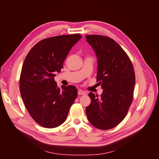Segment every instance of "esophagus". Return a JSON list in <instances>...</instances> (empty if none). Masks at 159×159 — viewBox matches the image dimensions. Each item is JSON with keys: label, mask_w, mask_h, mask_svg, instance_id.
<instances>
[{"label": "esophagus", "mask_w": 159, "mask_h": 159, "mask_svg": "<svg viewBox=\"0 0 159 159\" xmlns=\"http://www.w3.org/2000/svg\"><path fill=\"white\" fill-rule=\"evenodd\" d=\"M78 95H84L86 94V93H85V91H84L83 90L79 89L78 90Z\"/></svg>", "instance_id": "esophagus-1"}]
</instances>
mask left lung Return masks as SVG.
Returning a JSON list of instances; mask_svg holds the SVG:
<instances>
[{
    "instance_id": "8db88e82",
    "label": "left lung",
    "mask_w": 159,
    "mask_h": 159,
    "mask_svg": "<svg viewBox=\"0 0 159 159\" xmlns=\"http://www.w3.org/2000/svg\"><path fill=\"white\" fill-rule=\"evenodd\" d=\"M98 59L97 81L103 89L98 98L90 92L91 102L85 109L89 123L95 127L107 130L117 126L125 117L131 106L135 76L129 57L111 38L86 35Z\"/></svg>"
}]
</instances>
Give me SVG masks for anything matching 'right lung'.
<instances>
[{"instance_id": "add662e5", "label": "right lung", "mask_w": 159, "mask_h": 159, "mask_svg": "<svg viewBox=\"0 0 159 159\" xmlns=\"http://www.w3.org/2000/svg\"><path fill=\"white\" fill-rule=\"evenodd\" d=\"M79 34L51 37L38 42L24 61L20 78L21 97L34 121L46 128L63 123L78 95L73 85L58 87L55 72H60Z\"/></svg>"}]
</instances>
